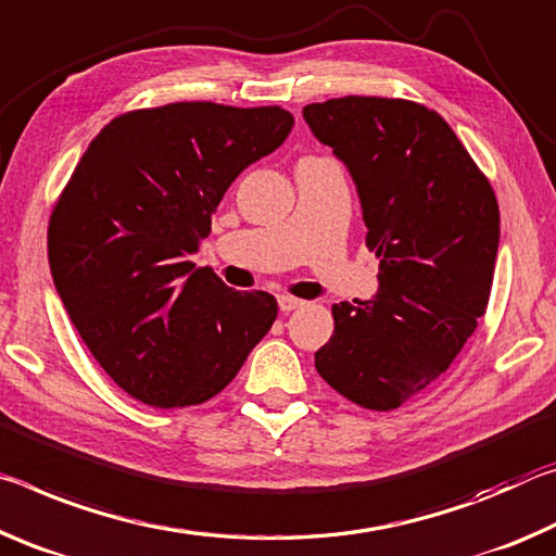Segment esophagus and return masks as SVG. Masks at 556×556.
I'll list each match as a JSON object with an SVG mask.
<instances>
[{
  "mask_svg": "<svg viewBox=\"0 0 556 556\" xmlns=\"http://www.w3.org/2000/svg\"><path fill=\"white\" fill-rule=\"evenodd\" d=\"M303 305V300L300 298H293V295H288V293H283V295H278V307L283 313H290V311H295V307H300Z\"/></svg>",
  "mask_w": 556,
  "mask_h": 556,
  "instance_id": "34e87169",
  "label": "esophagus"
}]
</instances>
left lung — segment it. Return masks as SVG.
Instances as JSON below:
<instances>
[{
    "mask_svg": "<svg viewBox=\"0 0 556 556\" xmlns=\"http://www.w3.org/2000/svg\"><path fill=\"white\" fill-rule=\"evenodd\" d=\"M354 179L379 290L332 305L315 369L344 399L391 412L433 384L485 315L500 243L490 181L443 117L402 98L303 108Z\"/></svg>",
    "mask_w": 556,
    "mask_h": 556,
    "instance_id": "obj_1",
    "label": "left lung"
}]
</instances>
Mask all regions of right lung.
I'll use <instances>...</instances> for the list:
<instances>
[{
  "mask_svg": "<svg viewBox=\"0 0 556 556\" xmlns=\"http://www.w3.org/2000/svg\"><path fill=\"white\" fill-rule=\"evenodd\" d=\"M278 105L169 103L108 123L49 222L53 286L100 367L142 404H204L278 315L189 261L226 189L293 130Z\"/></svg>",
  "mask_w": 556,
  "mask_h": 556,
  "instance_id": "1",
  "label": "right lung"
}]
</instances>
